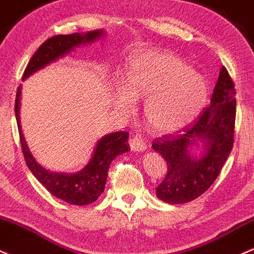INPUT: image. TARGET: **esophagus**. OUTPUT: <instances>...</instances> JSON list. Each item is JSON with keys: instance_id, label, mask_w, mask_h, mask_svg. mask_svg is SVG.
<instances>
[{"instance_id": "obj_1", "label": "esophagus", "mask_w": 254, "mask_h": 254, "mask_svg": "<svg viewBox=\"0 0 254 254\" xmlns=\"http://www.w3.org/2000/svg\"><path fill=\"white\" fill-rule=\"evenodd\" d=\"M129 146L130 150L135 151V152H142L146 149V142L140 135H134L129 139Z\"/></svg>"}]
</instances>
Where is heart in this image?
Listing matches in <instances>:
<instances>
[{
  "label": "heart",
  "mask_w": 254,
  "mask_h": 254,
  "mask_svg": "<svg viewBox=\"0 0 254 254\" xmlns=\"http://www.w3.org/2000/svg\"><path fill=\"white\" fill-rule=\"evenodd\" d=\"M209 89L200 74L168 51H146L129 61L124 85L114 92V109L134 112L135 101L145 99L146 124L159 134L189 126L206 103Z\"/></svg>",
  "instance_id": "heart-1"
}]
</instances>
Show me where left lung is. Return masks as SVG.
<instances>
[{
  "label": "left lung",
  "instance_id": "left-lung-1",
  "mask_svg": "<svg viewBox=\"0 0 254 254\" xmlns=\"http://www.w3.org/2000/svg\"><path fill=\"white\" fill-rule=\"evenodd\" d=\"M235 115L234 82L227 68L222 67L210 105L201 115L182 129L184 133L153 141V150L161 153L168 165L164 180L156 189L161 200L189 203L209 190L233 149ZM199 142L203 144V152L199 159L193 158L189 150Z\"/></svg>",
  "mask_w": 254,
  "mask_h": 254
}]
</instances>
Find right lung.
I'll list each match as a JSON object with an SVG mask.
<instances>
[{"instance_id": "right-lung-1", "label": "right lung", "mask_w": 254, "mask_h": 254, "mask_svg": "<svg viewBox=\"0 0 254 254\" xmlns=\"http://www.w3.org/2000/svg\"><path fill=\"white\" fill-rule=\"evenodd\" d=\"M104 35L102 30L90 31L86 33H73V35H58L45 41L25 68L22 80L32 75L37 70L42 69L51 62L58 61L60 58L69 54L81 44H89L101 38ZM20 95L21 87H18L15 97V118L19 128L20 142L22 153L28 169L43 186L56 198L72 205H87L93 203L103 193L107 184L108 170L114 158L129 150L128 132H115L102 136L92 153L89 163L78 173L64 174L49 172L41 164L37 163L32 153L28 150L24 134L20 126Z\"/></svg>"}]
</instances>
